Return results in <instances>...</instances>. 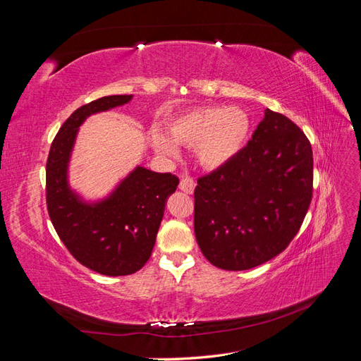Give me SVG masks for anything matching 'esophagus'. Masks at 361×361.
<instances>
[{
    "instance_id": "1",
    "label": "esophagus",
    "mask_w": 361,
    "mask_h": 361,
    "mask_svg": "<svg viewBox=\"0 0 361 361\" xmlns=\"http://www.w3.org/2000/svg\"><path fill=\"white\" fill-rule=\"evenodd\" d=\"M179 188L187 192V194H192L194 192V188H195V182L190 178V176H185L180 179V183H179Z\"/></svg>"
}]
</instances>
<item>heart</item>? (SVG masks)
I'll use <instances>...</instances> for the list:
<instances>
[{
	"label": "heart",
	"mask_w": 361,
	"mask_h": 361,
	"mask_svg": "<svg viewBox=\"0 0 361 361\" xmlns=\"http://www.w3.org/2000/svg\"><path fill=\"white\" fill-rule=\"evenodd\" d=\"M250 130L245 111L231 106H203L185 113L169 125L166 137L159 130L150 134V143L161 157L174 158L177 145L195 147L202 167L216 170L232 161L243 149Z\"/></svg>",
	"instance_id": "heart-1"
}]
</instances>
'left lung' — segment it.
<instances>
[{
	"instance_id": "left-lung-1",
	"label": "left lung",
	"mask_w": 361,
	"mask_h": 361,
	"mask_svg": "<svg viewBox=\"0 0 361 361\" xmlns=\"http://www.w3.org/2000/svg\"><path fill=\"white\" fill-rule=\"evenodd\" d=\"M312 192L310 141L267 108L248 145L197 180L194 232L203 256L227 271L265 264L298 233Z\"/></svg>"
}]
</instances>
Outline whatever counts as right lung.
<instances>
[{
    "instance_id": "add662e5",
    "label": "right lung",
    "mask_w": 361,
    "mask_h": 361,
    "mask_svg": "<svg viewBox=\"0 0 361 361\" xmlns=\"http://www.w3.org/2000/svg\"><path fill=\"white\" fill-rule=\"evenodd\" d=\"M133 94L104 96L73 111L54 138L47 162V204L71 255L92 271L117 277L145 267L154 250L167 199L179 179L137 166L105 199L85 202L69 185V162L87 117L128 104Z\"/></svg>"
}]
</instances>
